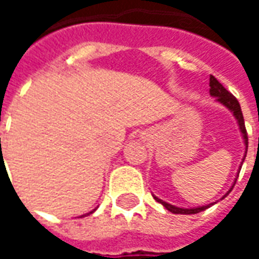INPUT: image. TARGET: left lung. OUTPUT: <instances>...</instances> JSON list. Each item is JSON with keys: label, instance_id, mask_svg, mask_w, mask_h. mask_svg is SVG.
<instances>
[{"label": "left lung", "instance_id": "left-lung-1", "mask_svg": "<svg viewBox=\"0 0 259 259\" xmlns=\"http://www.w3.org/2000/svg\"><path fill=\"white\" fill-rule=\"evenodd\" d=\"M209 87H210V92L211 97H214L216 98V102L219 104H222L223 106H226L229 111L234 115L236 117L237 123H238V127H240V132H241V135H243V140H244V144H245V153H244V158H245V155H247V150H248V136H247V130H245V124H244V117H243V112H241V106L238 104V101L236 99V97H233L230 92L227 91L226 88H224L220 82H219L218 79L214 78L213 75H210V82H209ZM243 158V161H244ZM243 164V162H241ZM241 167V165H240ZM241 169V168H240ZM237 178H238V174H237ZM236 181L234 180V184H236ZM234 184L231 185V188L229 189V192L224 195L223 198H226L229 193L231 192V189H233V186ZM222 198V199H223ZM154 199L157 202H160L161 205L164 206L167 210H169L171 213H175V214H195V213H199V211L205 210L207 207H210L213 203H209V205H205V206H199V207H178V206H174L171 203H167V202H164V200H161L158 199L157 196H154Z\"/></svg>", "mask_w": 259, "mask_h": 259}]
</instances>
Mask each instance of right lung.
I'll return each mask as SVG.
<instances>
[{"mask_svg": "<svg viewBox=\"0 0 259 259\" xmlns=\"http://www.w3.org/2000/svg\"><path fill=\"white\" fill-rule=\"evenodd\" d=\"M94 211H95V209H94V210L90 211V213H87V214H82V216H81V218H84V216H88V214H91V213H94Z\"/></svg>", "mask_w": 259, "mask_h": 259, "instance_id": "obj_1", "label": "right lung"}]
</instances>
